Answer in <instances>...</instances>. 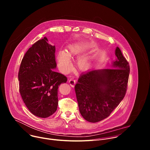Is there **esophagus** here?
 Here are the masks:
<instances>
[{
  "label": "esophagus",
  "instance_id": "esophagus-1",
  "mask_svg": "<svg viewBox=\"0 0 150 150\" xmlns=\"http://www.w3.org/2000/svg\"><path fill=\"white\" fill-rule=\"evenodd\" d=\"M69 84L71 85V86H74V85L76 83V80L74 78H71L69 80Z\"/></svg>",
  "mask_w": 150,
  "mask_h": 150
}]
</instances>
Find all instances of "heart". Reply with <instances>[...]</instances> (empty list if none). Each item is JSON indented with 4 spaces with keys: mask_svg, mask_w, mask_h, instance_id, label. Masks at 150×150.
Segmentation results:
<instances>
[{
    "mask_svg": "<svg viewBox=\"0 0 150 150\" xmlns=\"http://www.w3.org/2000/svg\"><path fill=\"white\" fill-rule=\"evenodd\" d=\"M75 50L76 48L74 46H71L69 47V51L67 53L62 50L59 52L57 54V60L60 68L63 72H67L71 69L72 65L69 57H71L75 53ZM78 65L79 67L82 69L88 68L90 65L89 59L87 57L81 58L78 62Z\"/></svg>",
    "mask_w": 150,
    "mask_h": 150,
    "instance_id": "heart-1",
    "label": "heart"
}]
</instances>
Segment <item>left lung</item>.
<instances>
[{
  "instance_id": "obj_1",
  "label": "left lung",
  "mask_w": 150,
  "mask_h": 150,
  "mask_svg": "<svg viewBox=\"0 0 150 150\" xmlns=\"http://www.w3.org/2000/svg\"><path fill=\"white\" fill-rule=\"evenodd\" d=\"M112 68L91 70L82 74L75 90L82 116L96 123L109 116L123 99L127 90L130 68L120 49Z\"/></svg>"
}]
</instances>
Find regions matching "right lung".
I'll use <instances>...</instances> for the list:
<instances>
[{"instance_id":"right-lung-1","label":"right lung","mask_w":150,"mask_h":150,"mask_svg":"<svg viewBox=\"0 0 150 150\" xmlns=\"http://www.w3.org/2000/svg\"><path fill=\"white\" fill-rule=\"evenodd\" d=\"M55 46L47 37L38 40L25 53L18 72L19 93L34 115L46 118L57 110L58 88L67 78L56 72Z\"/></svg>"}]
</instances>
